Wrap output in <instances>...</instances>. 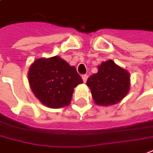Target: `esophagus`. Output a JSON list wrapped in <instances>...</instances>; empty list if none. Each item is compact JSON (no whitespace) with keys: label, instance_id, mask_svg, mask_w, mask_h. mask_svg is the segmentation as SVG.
<instances>
[{"label":"esophagus","instance_id":"1","mask_svg":"<svg viewBox=\"0 0 153 153\" xmlns=\"http://www.w3.org/2000/svg\"><path fill=\"white\" fill-rule=\"evenodd\" d=\"M87 77H88V76H87V75H86V74L82 75V78L83 82H87Z\"/></svg>","mask_w":153,"mask_h":153}]
</instances>
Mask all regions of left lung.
<instances>
[{
  "mask_svg": "<svg viewBox=\"0 0 153 153\" xmlns=\"http://www.w3.org/2000/svg\"><path fill=\"white\" fill-rule=\"evenodd\" d=\"M94 102L110 106L119 102L130 90V75L127 70L108 60L98 66L97 73L87 81Z\"/></svg>",
  "mask_w": 153,
  "mask_h": 153,
  "instance_id": "left-lung-1",
  "label": "left lung"
}]
</instances>
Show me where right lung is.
Instances as JSON below:
<instances>
[{
	"label": "right lung",
	"instance_id": "add662e5",
	"mask_svg": "<svg viewBox=\"0 0 153 153\" xmlns=\"http://www.w3.org/2000/svg\"><path fill=\"white\" fill-rule=\"evenodd\" d=\"M28 81L35 97L51 108L68 106L74 88L83 82L76 67L57 56L36 60L29 68Z\"/></svg>",
	"mask_w": 153,
	"mask_h": 153
}]
</instances>
